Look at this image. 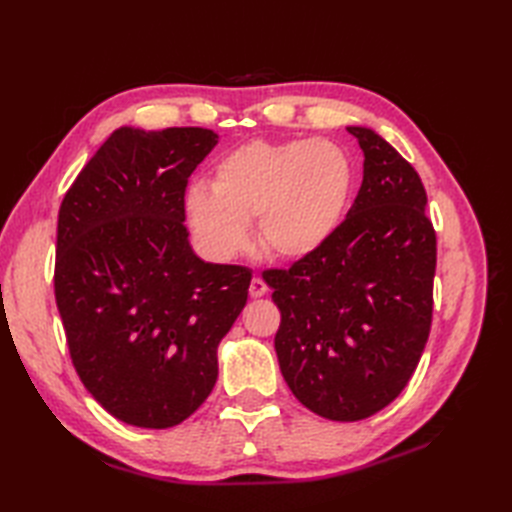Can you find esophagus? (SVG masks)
Instances as JSON below:
<instances>
[{
	"instance_id": "34e87169",
	"label": "esophagus",
	"mask_w": 512,
	"mask_h": 512,
	"mask_svg": "<svg viewBox=\"0 0 512 512\" xmlns=\"http://www.w3.org/2000/svg\"><path fill=\"white\" fill-rule=\"evenodd\" d=\"M267 290H269V288H267L265 280H262V277H254L252 284H250V297H252V299H260V297H265Z\"/></svg>"
}]
</instances>
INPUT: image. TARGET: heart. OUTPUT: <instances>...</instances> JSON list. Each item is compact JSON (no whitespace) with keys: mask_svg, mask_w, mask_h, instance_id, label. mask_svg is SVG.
I'll list each match as a JSON object with an SVG mask.
<instances>
[{"mask_svg":"<svg viewBox=\"0 0 512 512\" xmlns=\"http://www.w3.org/2000/svg\"><path fill=\"white\" fill-rule=\"evenodd\" d=\"M354 190V164L346 149L324 138L252 141L224 156L211 188L196 183L185 213L205 250L232 258L250 243L247 222H258V241L277 260L318 254L344 222Z\"/></svg>","mask_w":512,"mask_h":512,"instance_id":"obj_1","label":"heart"}]
</instances>
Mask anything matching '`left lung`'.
<instances>
[{
	"label": "left lung",
	"mask_w": 512,
	"mask_h": 512,
	"mask_svg": "<svg viewBox=\"0 0 512 512\" xmlns=\"http://www.w3.org/2000/svg\"><path fill=\"white\" fill-rule=\"evenodd\" d=\"M348 132L365 160L346 220L318 254L262 275L282 312V376L329 421H361L406 389L429 337L436 275L421 177L378 132Z\"/></svg>",
	"instance_id": "obj_1"
}]
</instances>
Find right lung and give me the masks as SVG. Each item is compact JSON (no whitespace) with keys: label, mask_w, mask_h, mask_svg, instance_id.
Segmentation results:
<instances>
[{"label":"right lung","mask_w":512,"mask_h":512,"mask_svg":"<svg viewBox=\"0 0 512 512\" xmlns=\"http://www.w3.org/2000/svg\"><path fill=\"white\" fill-rule=\"evenodd\" d=\"M218 138L123 126L59 209L55 299L74 369L134 427H175L203 406L247 303L252 271L205 262L183 226L188 179Z\"/></svg>","instance_id":"right-lung-1"}]
</instances>
